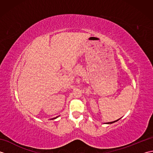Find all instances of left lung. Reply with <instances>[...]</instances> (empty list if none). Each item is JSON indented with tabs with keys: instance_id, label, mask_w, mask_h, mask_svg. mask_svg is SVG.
I'll use <instances>...</instances> for the list:
<instances>
[{
	"instance_id": "obj_1",
	"label": "left lung",
	"mask_w": 153,
	"mask_h": 153,
	"mask_svg": "<svg viewBox=\"0 0 153 153\" xmlns=\"http://www.w3.org/2000/svg\"><path fill=\"white\" fill-rule=\"evenodd\" d=\"M120 119H118V120H115V121H114V122H108V123H114V122H117V121H118V120H120Z\"/></svg>"
}]
</instances>
